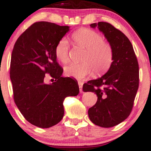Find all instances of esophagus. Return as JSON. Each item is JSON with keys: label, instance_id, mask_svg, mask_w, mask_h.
<instances>
[{"label": "esophagus", "instance_id": "34e87169", "mask_svg": "<svg viewBox=\"0 0 151 151\" xmlns=\"http://www.w3.org/2000/svg\"><path fill=\"white\" fill-rule=\"evenodd\" d=\"M78 86H79L80 88V93H82V86H83V83L81 82H78Z\"/></svg>", "mask_w": 151, "mask_h": 151}]
</instances>
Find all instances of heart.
<instances>
[{
	"mask_svg": "<svg viewBox=\"0 0 151 151\" xmlns=\"http://www.w3.org/2000/svg\"><path fill=\"white\" fill-rule=\"evenodd\" d=\"M78 46L86 50L80 64L72 63L65 68V75L76 79H82L93 73L99 74L110 68L113 62L114 50L110 43L104 41L103 37L87 28L78 30L72 35ZM69 43L63 38L55 47V55L63 64L69 61Z\"/></svg>",
	"mask_w": 151,
	"mask_h": 151,
	"instance_id": "1",
	"label": "heart"
}]
</instances>
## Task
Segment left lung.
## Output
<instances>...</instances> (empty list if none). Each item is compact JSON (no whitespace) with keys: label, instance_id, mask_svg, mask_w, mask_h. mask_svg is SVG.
Segmentation results:
<instances>
[{"label":"left lung","instance_id":"1","mask_svg":"<svg viewBox=\"0 0 151 151\" xmlns=\"http://www.w3.org/2000/svg\"><path fill=\"white\" fill-rule=\"evenodd\" d=\"M103 32L114 50L113 62L101 78L83 85L84 92H93L97 101L88 109L93 123L108 128L124 121L132 112L139 86V66L132 43L121 30L108 22L91 24Z\"/></svg>","mask_w":151,"mask_h":151}]
</instances>
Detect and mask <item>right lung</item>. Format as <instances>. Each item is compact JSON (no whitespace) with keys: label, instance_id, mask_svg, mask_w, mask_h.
I'll use <instances>...</instances> for the list:
<instances>
[{"label":"right lung","instance_id":"add662e5","mask_svg":"<svg viewBox=\"0 0 151 151\" xmlns=\"http://www.w3.org/2000/svg\"><path fill=\"white\" fill-rule=\"evenodd\" d=\"M69 28L35 22L19 37L13 49L10 78L14 101L26 120L38 127L49 128L59 123L64 116L65 97L79 93L78 82L61 77L63 69L55 55L56 44ZM45 73L55 81L45 84Z\"/></svg>","mask_w":151,"mask_h":151}]
</instances>
